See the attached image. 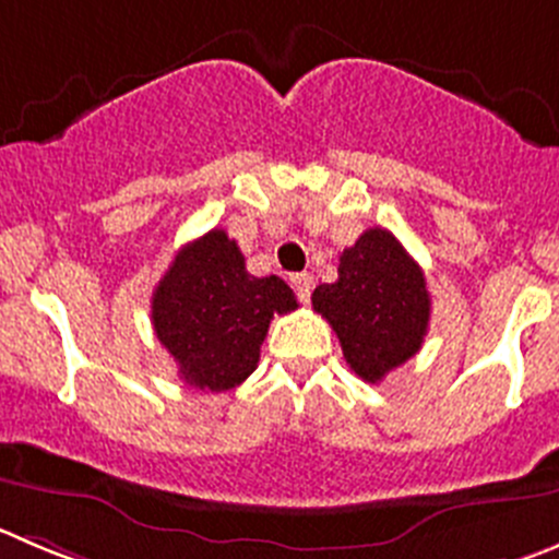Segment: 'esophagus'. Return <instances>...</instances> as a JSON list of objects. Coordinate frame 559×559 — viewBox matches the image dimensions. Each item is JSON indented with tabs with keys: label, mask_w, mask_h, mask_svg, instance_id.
<instances>
[{
	"label": "esophagus",
	"mask_w": 559,
	"mask_h": 559,
	"mask_svg": "<svg viewBox=\"0 0 559 559\" xmlns=\"http://www.w3.org/2000/svg\"><path fill=\"white\" fill-rule=\"evenodd\" d=\"M290 285H294L296 296H299L301 301H307L312 294V274H294L290 276Z\"/></svg>",
	"instance_id": "obj_1"
}]
</instances>
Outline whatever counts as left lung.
Returning a JSON list of instances; mask_svg holds the SVG:
<instances>
[{"instance_id":"8db88e82","label":"left lung","mask_w":559,"mask_h":559,"mask_svg":"<svg viewBox=\"0 0 559 559\" xmlns=\"http://www.w3.org/2000/svg\"><path fill=\"white\" fill-rule=\"evenodd\" d=\"M312 310L334 329L350 370L376 384L423 348L430 296L403 243L370 227L340 254L337 283L312 290Z\"/></svg>"}]
</instances>
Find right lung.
Returning a JSON list of instances; mask_svg holds the SVG:
<instances>
[{"label": "right lung", "instance_id": "1", "mask_svg": "<svg viewBox=\"0 0 559 559\" xmlns=\"http://www.w3.org/2000/svg\"><path fill=\"white\" fill-rule=\"evenodd\" d=\"M280 276H252L225 230L186 243L153 290V329L194 390L241 384L260 359L271 318L296 310Z\"/></svg>", "mask_w": 559, "mask_h": 559}]
</instances>
